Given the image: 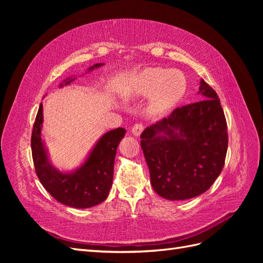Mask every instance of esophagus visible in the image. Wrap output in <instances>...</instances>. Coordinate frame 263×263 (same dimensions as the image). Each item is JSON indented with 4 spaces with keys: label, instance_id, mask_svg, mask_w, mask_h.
Instances as JSON below:
<instances>
[{
    "label": "esophagus",
    "instance_id": "34e87169",
    "mask_svg": "<svg viewBox=\"0 0 263 263\" xmlns=\"http://www.w3.org/2000/svg\"><path fill=\"white\" fill-rule=\"evenodd\" d=\"M142 130H144V125L140 124V123L135 124V125L133 126V128H132L133 135H134V136H136V137L140 136V134L142 133Z\"/></svg>",
    "mask_w": 263,
    "mask_h": 263
}]
</instances>
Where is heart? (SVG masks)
Segmentation results:
<instances>
[{
	"label": "heart",
	"instance_id": "b5f03b06",
	"mask_svg": "<svg viewBox=\"0 0 263 263\" xmlns=\"http://www.w3.org/2000/svg\"><path fill=\"white\" fill-rule=\"evenodd\" d=\"M186 91V79L176 69L148 68L136 78L132 87L134 95L151 97V109L161 113L171 108Z\"/></svg>",
	"mask_w": 263,
	"mask_h": 263
}]
</instances>
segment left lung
<instances>
[{"mask_svg": "<svg viewBox=\"0 0 263 263\" xmlns=\"http://www.w3.org/2000/svg\"><path fill=\"white\" fill-rule=\"evenodd\" d=\"M200 102L178 107L142 132L140 145L156 193L166 200L203 194L224 168L227 123L217 93L201 80Z\"/></svg>", "mask_w": 263, "mask_h": 263, "instance_id": "left-lung-1", "label": "left lung"}]
</instances>
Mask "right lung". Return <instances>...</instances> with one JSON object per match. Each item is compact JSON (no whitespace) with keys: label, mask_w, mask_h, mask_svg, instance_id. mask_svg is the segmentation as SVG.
I'll list each match as a JSON object with an SVG mask.
<instances>
[{"label":"right lung","mask_w":263,"mask_h":263,"mask_svg":"<svg viewBox=\"0 0 263 263\" xmlns=\"http://www.w3.org/2000/svg\"><path fill=\"white\" fill-rule=\"evenodd\" d=\"M101 66L103 63H97L90 67L87 72ZM73 80L74 78L66 79L60 87ZM43 122V104H41L31 133V155L37 177L47 192L54 200L76 209H89L104 202L112 187L116 150L126 130L119 127L105 133L84 163L74 171L61 172L49 161L47 149L42 140Z\"/></svg>","instance_id":"1"}]
</instances>
